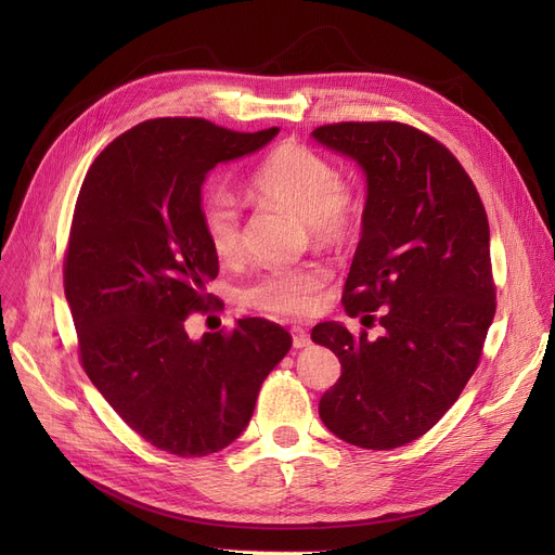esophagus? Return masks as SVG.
<instances>
[{
    "label": "esophagus",
    "mask_w": 555,
    "mask_h": 555,
    "mask_svg": "<svg viewBox=\"0 0 555 555\" xmlns=\"http://www.w3.org/2000/svg\"><path fill=\"white\" fill-rule=\"evenodd\" d=\"M293 346L295 348H306L310 346V335L304 326H293Z\"/></svg>",
    "instance_id": "esophagus-1"
}]
</instances>
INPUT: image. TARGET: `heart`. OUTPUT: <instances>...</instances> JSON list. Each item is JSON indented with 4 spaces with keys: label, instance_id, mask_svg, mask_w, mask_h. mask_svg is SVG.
Wrapping results in <instances>:
<instances>
[{
    "label": "heart",
    "instance_id": "obj_1",
    "mask_svg": "<svg viewBox=\"0 0 555 555\" xmlns=\"http://www.w3.org/2000/svg\"><path fill=\"white\" fill-rule=\"evenodd\" d=\"M247 193L254 199L272 202L301 218L310 236L322 245H339L356 222L339 170L319 153L299 143H283L249 178ZM202 224L211 249L220 258L241 249V207L224 189H214L202 202ZM331 272L308 262L301 268H279L249 283L241 301L272 314H308L326 287Z\"/></svg>",
    "mask_w": 555,
    "mask_h": 555
}]
</instances>
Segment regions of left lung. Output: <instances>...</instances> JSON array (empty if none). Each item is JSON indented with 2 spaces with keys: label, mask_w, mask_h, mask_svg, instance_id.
<instances>
[{
  "label": "left lung",
  "mask_w": 555,
  "mask_h": 555,
  "mask_svg": "<svg viewBox=\"0 0 555 555\" xmlns=\"http://www.w3.org/2000/svg\"><path fill=\"white\" fill-rule=\"evenodd\" d=\"M310 137L366 180L341 304L362 324L380 308L385 328L377 339L339 322L312 328L341 364L319 416L351 446L400 448L441 421L477 369L494 317L488 218L456 157L412 126L335 124Z\"/></svg>",
  "instance_id": "left-lung-1"
}]
</instances>
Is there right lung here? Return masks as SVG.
I'll use <instances>...</instances> for the list:
<instances>
[{"label":"right lung","mask_w":555,"mask_h":555,"mask_svg":"<svg viewBox=\"0 0 555 555\" xmlns=\"http://www.w3.org/2000/svg\"><path fill=\"white\" fill-rule=\"evenodd\" d=\"M279 128L245 134L204 119L143 121L116 137L80 186L65 297L92 385L139 436L178 456H207L249 425L268 373L293 346L268 319L191 339L218 254L202 224V186Z\"/></svg>","instance_id":"right-lung-1"}]
</instances>
